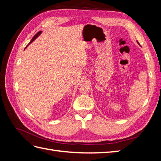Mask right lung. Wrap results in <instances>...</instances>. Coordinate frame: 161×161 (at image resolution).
Here are the masks:
<instances>
[{"instance_id": "add662e5", "label": "right lung", "mask_w": 161, "mask_h": 161, "mask_svg": "<svg viewBox=\"0 0 161 161\" xmlns=\"http://www.w3.org/2000/svg\"><path fill=\"white\" fill-rule=\"evenodd\" d=\"M41 33H42V31H39V32H37V33L36 34V35L33 36V37L31 39V42H30V43H31V42H32L33 40H35L36 39V38H37V37L39 36L40 35ZM30 43H29V44H30ZM27 46H26V47H27Z\"/></svg>"}]
</instances>
